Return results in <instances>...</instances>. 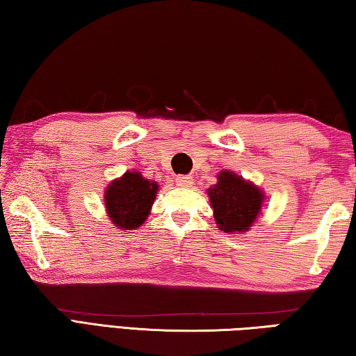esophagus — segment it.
<instances>
[{
    "label": "esophagus",
    "instance_id": "obj_1",
    "mask_svg": "<svg viewBox=\"0 0 356 356\" xmlns=\"http://www.w3.org/2000/svg\"><path fill=\"white\" fill-rule=\"evenodd\" d=\"M193 183H192V178L187 177V175H183V177H178L177 178V186L178 187H191Z\"/></svg>",
    "mask_w": 356,
    "mask_h": 356
}]
</instances>
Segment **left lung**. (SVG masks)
<instances>
[{
	"label": "left lung",
	"instance_id": "obj_1",
	"mask_svg": "<svg viewBox=\"0 0 356 356\" xmlns=\"http://www.w3.org/2000/svg\"><path fill=\"white\" fill-rule=\"evenodd\" d=\"M213 218L220 231L241 234L256 223L265 203V192L252 181L231 170L217 173V184L207 189Z\"/></svg>",
	"mask_w": 356,
	"mask_h": 356
}]
</instances>
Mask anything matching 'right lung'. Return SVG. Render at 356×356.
<instances>
[{
	"instance_id": "add662e5",
	"label": "right lung",
	"mask_w": 356,
	"mask_h": 356,
	"mask_svg": "<svg viewBox=\"0 0 356 356\" xmlns=\"http://www.w3.org/2000/svg\"><path fill=\"white\" fill-rule=\"evenodd\" d=\"M159 186L136 170H127L105 189V211L111 223L122 231L138 229L150 216Z\"/></svg>"
}]
</instances>
